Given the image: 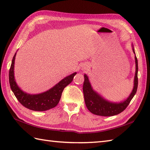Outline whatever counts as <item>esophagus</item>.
Listing matches in <instances>:
<instances>
[{
	"mask_svg": "<svg viewBox=\"0 0 150 150\" xmlns=\"http://www.w3.org/2000/svg\"><path fill=\"white\" fill-rule=\"evenodd\" d=\"M82 69H84V70H86V69H87V67H86V66L83 67V68H82Z\"/></svg>",
	"mask_w": 150,
	"mask_h": 150,
	"instance_id": "obj_1",
	"label": "esophagus"
}]
</instances>
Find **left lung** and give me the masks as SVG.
<instances>
[{"instance_id": "obj_1", "label": "left lung", "mask_w": 150, "mask_h": 150, "mask_svg": "<svg viewBox=\"0 0 150 150\" xmlns=\"http://www.w3.org/2000/svg\"><path fill=\"white\" fill-rule=\"evenodd\" d=\"M132 50L135 54V74L134 77L133 88L128 97L119 103H113L106 100L92 88L87 75L84 74V82L83 84V93L85 104L88 110L97 115L110 117L116 115L126 109L130 101L135 95L138 86V61L135 55L134 47L132 44Z\"/></svg>"}]
</instances>
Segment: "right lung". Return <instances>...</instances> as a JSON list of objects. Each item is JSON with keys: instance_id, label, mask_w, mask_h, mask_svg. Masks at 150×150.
I'll return each instance as SVG.
<instances>
[{"instance_id": "add662e5", "label": "right lung", "mask_w": 150, "mask_h": 150, "mask_svg": "<svg viewBox=\"0 0 150 150\" xmlns=\"http://www.w3.org/2000/svg\"><path fill=\"white\" fill-rule=\"evenodd\" d=\"M17 53L13 57L10 69L9 71V85L15 96L22 106L33 111H43L55 108L61 97L62 93L64 89L73 81L74 76L77 74L75 72L62 79L50 90L39 94H30L22 91L17 85L14 76L15 60Z\"/></svg>"}]
</instances>
